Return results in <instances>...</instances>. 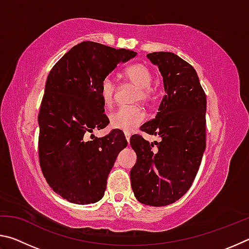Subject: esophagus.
Listing matches in <instances>:
<instances>
[{
	"mask_svg": "<svg viewBox=\"0 0 249 249\" xmlns=\"http://www.w3.org/2000/svg\"><path fill=\"white\" fill-rule=\"evenodd\" d=\"M125 138H126V141H127V142H129V138H130V134H129V133H125Z\"/></svg>",
	"mask_w": 249,
	"mask_h": 249,
	"instance_id": "obj_1",
	"label": "esophagus"
}]
</instances>
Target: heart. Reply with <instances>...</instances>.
<instances>
[{
  "label": "heart",
  "mask_w": 249,
  "mask_h": 249,
  "mask_svg": "<svg viewBox=\"0 0 249 249\" xmlns=\"http://www.w3.org/2000/svg\"><path fill=\"white\" fill-rule=\"evenodd\" d=\"M125 80L137 88V100L148 103L154 99V91L150 88L153 74L148 67L135 64L124 71ZM117 84L111 75L104 77L100 82L99 91L105 104H109L114 99ZM144 121V112L140 107H119L109 114V124L113 128L133 132Z\"/></svg>",
  "instance_id": "heart-1"
}]
</instances>
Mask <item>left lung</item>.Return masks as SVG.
Here are the masks:
<instances>
[{
  "mask_svg": "<svg viewBox=\"0 0 249 249\" xmlns=\"http://www.w3.org/2000/svg\"><path fill=\"white\" fill-rule=\"evenodd\" d=\"M158 66L166 95L154 120L141 130L159 135L153 142L140 135L130 138L137 155L130 170L136 199L142 204L165 206L178 201L189 189L199 170L205 150L206 96L195 68L174 53L147 54Z\"/></svg>",
  "mask_w": 249,
  "mask_h": 249,
  "instance_id": "obj_1",
  "label": "left lung"
}]
</instances>
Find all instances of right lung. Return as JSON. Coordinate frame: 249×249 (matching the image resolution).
<instances>
[{
    "label": "right lung",
    "instance_id": "1",
    "mask_svg": "<svg viewBox=\"0 0 249 249\" xmlns=\"http://www.w3.org/2000/svg\"><path fill=\"white\" fill-rule=\"evenodd\" d=\"M136 53L82 41L48 74L38 114L39 163L49 187L71 203L102 199L117 155L127 146L115 129L92 141L83 137L108 124L99 91L101 80Z\"/></svg>",
    "mask_w": 249,
    "mask_h": 249
}]
</instances>
